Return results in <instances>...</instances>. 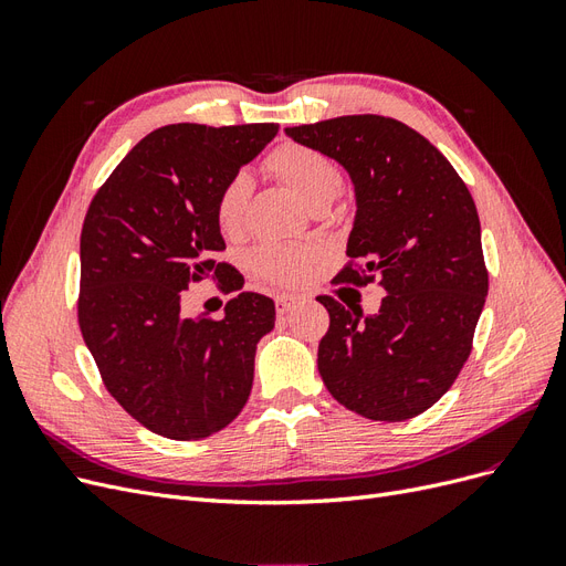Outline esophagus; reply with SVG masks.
Here are the masks:
<instances>
[{
    "instance_id": "34e87169",
    "label": "esophagus",
    "mask_w": 566,
    "mask_h": 566,
    "mask_svg": "<svg viewBox=\"0 0 566 566\" xmlns=\"http://www.w3.org/2000/svg\"><path fill=\"white\" fill-rule=\"evenodd\" d=\"M295 302H297V297H293V295H279V297H276V312H279L281 316L287 314V312L295 306Z\"/></svg>"
}]
</instances>
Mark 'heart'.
Wrapping results in <instances>:
<instances>
[{"label":"heart","instance_id":"obj_1","mask_svg":"<svg viewBox=\"0 0 566 566\" xmlns=\"http://www.w3.org/2000/svg\"><path fill=\"white\" fill-rule=\"evenodd\" d=\"M264 165L273 177L293 188L297 198L310 210L328 208L342 191V184H345L339 167L328 156H323L321 150L310 146L283 144L269 153ZM250 191H252V179L248 172L233 175L219 191L214 202V217H217L219 229L224 233L233 235L241 231ZM316 260H318V250L314 248H295V245H281V243L260 245L250 256L252 269L260 273L262 279L279 285L304 283Z\"/></svg>","mask_w":566,"mask_h":566}]
</instances>
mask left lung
<instances>
[{"label": "left lung", "mask_w": 566, "mask_h": 566, "mask_svg": "<svg viewBox=\"0 0 566 566\" xmlns=\"http://www.w3.org/2000/svg\"><path fill=\"white\" fill-rule=\"evenodd\" d=\"M285 134L339 163L354 184L347 254L366 264L345 266L335 281L378 276L387 293L366 318L318 297L331 314L318 345L323 385L368 420L416 418L455 382L486 302L474 200L453 165L399 119L342 115Z\"/></svg>", "instance_id": "8db88e82"}]
</instances>
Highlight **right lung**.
Segmentation results:
<instances>
[{"mask_svg": "<svg viewBox=\"0 0 566 566\" xmlns=\"http://www.w3.org/2000/svg\"><path fill=\"white\" fill-rule=\"evenodd\" d=\"M279 125H167L136 144L94 196L80 235L77 318L113 399L146 430L205 439L241 413L256 342L276 321L273 300L241 293L224 318L181 312L184 290L221 281L241 290L214 202Z\"/></svg>", "mask_w": 566, "mask_h": 566, "instance_id": "1", "label": "right lung"}]
</instances>
